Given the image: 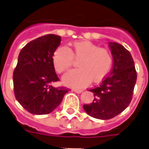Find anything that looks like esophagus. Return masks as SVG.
Returning a JSON list of instances; mask_svg holds the SVG:
<instances>
[{
	"label": "esophagus",
	"mask_w": 149,
	"mask_h": 149,
	"mask_svg": "<svg viewBox=\"0 0 149 149\" xmlns=\"http://www.w3.org/2000/svg\"><path fill=\"white\" fill-rule=\"evenodd\" d=\"M72 91H73V92H75V93H81L83 92V90H82V89H78V88H73V89H72Z\"/></svg>",
	"instance_id": "obj_1"
}]
</instances>
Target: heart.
<instances>
[{
    "label": "heart",
    "mask_w": 149,
    "mask_h": 149,
    "mask_svg": "<svg viewBox=\"0 0 149 149\" xmlns=\"http://www.w3.org/2000/svg\"><path fill=\"white\" fill-rule=\"evenodd\" d=\"M74 59L78 60L77 67L64 75L63 83L68 86L82 88L93 81L100 83L109 74L112 65V56L109 50L99 48L88 40L76 41L72 49L60 46L52 55L56 71L63 72L70 68Z\"/></svg>",
    "instance_id": "1"
}]
</instances>
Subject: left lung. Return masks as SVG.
Masks as SVG:
<instances>
[{
	"label": "left lung",
	"instance_id": "obj_1",
	"mask_svg": "<svg viewBox=\"0 0 149 149\" xmlns=\"http://www.w3.org/2000/svg\"><path fill=\"white\" fill-rule=\"evenodd\" d=\"M113 67L98 87L90 89L93 101L83 108L90 116L109 120L120 114L129 105L136 81L134 61L130 52L121 45L109 42Z\"/></svg>",
	"mask_w": 149,
	"mask_h": 149
}]
</instances>
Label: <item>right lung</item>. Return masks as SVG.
<instances>
[{
  "instance_id": "add662e5",
  "label": "right lung",
  "mask_w": 149,
  "mask_h": 149,
  "mask_svg": "<svg viewBox=\"0 0 149 149\" xmlns=\"http://www.w3.org/2000/svg\"><path fill=\"white\" fill-rule=\"evenodd\" d=\"M60 36L49 34L28 43L18 56L13 72L15 97L21 106L35 115L49 114L61 103L69 89L54 88L59 81L52 55L61 44Z\"/></svg>"
}]
</instances>
